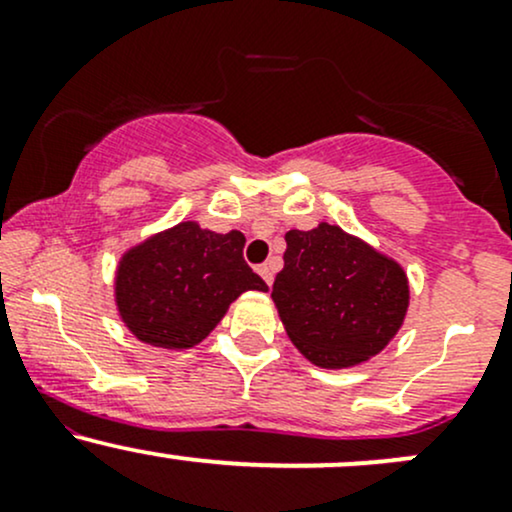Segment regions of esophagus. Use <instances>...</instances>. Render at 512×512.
Masks as SVG:
<instances>
[{
  "label": "esophagus",
  "instance_id": "esophagus-1",
  "mask_svg": "<svg viewBox=\"0 0 512 512\" xmlns=\"http://www.w3.org/2000/svg\"><path fill=\"white\" fill-rule=\"evenodd\" d=\"M257 272H260V276L264 279V284L272 286V281H274V262L272 260L260 264V267H257Z\"/></svg>",
  "mask_w": 512,
  "mask_h": 512
}]
</instances>
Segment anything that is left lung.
I'll list each match as a JSON object with an SVG mask.
<instances>
[{
    "mask_svg": "<svg viewBox=\"0 0 512 512\" xmlns=\"http://www.w3.org/2000/svg\"><path fill=\"white\" fill-rule=\"evenodd\" d=\"M409 298L402 264L337 223L286 233L272 301L291 344L315 366L344 370L378 356L402 330Z\"/></svg>",
    "mask_w": 512,
    "mask_h": 512,
    "instance_id": "obj_1",
    "label": "left lung"
}]
</instances>
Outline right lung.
Instances as JSON below:
<instances>
[{"mask_svg": "<svg viewBox=\"0 0 512 512\" xmlns=\"http://www.w3.org/2000/svg\"><path fill=\"white\" fill-rule=\"evenodd\" d=\"M240 231L180 221L129 245L117 260L115 310L142 344L185 351L214 332L231 303L267 284L243 260Z\"/></svg>", "mask_w": 512, "mask_h": 512, "instance_id": "1", "label": "right lung"}]
</instances>
